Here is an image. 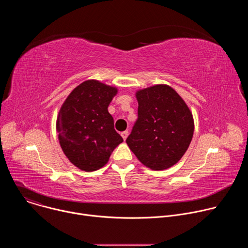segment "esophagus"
<instances>
[{
	"instance_id": "34e87169",
	"label": "esophagus",
	"mask_w": 248,
	"mask_h": 248,
	"mask_svg": "<svg viewBox=\"0 0 248 248\" xmlns=\"http://www.w3.org/2000/svg\"><path fill=\"white\" fill-rule=\"evenodd\" d=\"M121 135H122V137L124 138V140H125V139H126V137H127V135H128V131H127V130L123 131V132L121 133Z\"/></svg>"
}]
</instances>
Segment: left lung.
<instances>
[{"label": "left lung", "mask_w": 248, "mask_h": 248, "mask_svg": "<svg viewBox=\"0 0 248 248\" xmlns=\"http://www.w3.org/2000/svg\"><path fill=\"white\" fill-rule=\"evenodd\" d=\"M137 120L126 138L137 159L154 170L168 169L186 152L194 131L192 114L182 97L168 85L136 93Z\"/></svg>", "instance_id": "8db88e82"}]
</instances>
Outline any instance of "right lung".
Returning <instances> with one entry per match:
<instances>
[{"mask_svg":"<svg viewBox=\"0 0 248 248\" xmlns=\"http://www.w3.org/2000/svg\"><path fill=\"white\" fill-rule=\"evenodd\" d=\"M118 90L97 80L79 84L68 95L57 119L61 147L85 171L102 168L124 139L114 128L108 107Z\"/></svg>","mask_w":248,"mask_h":248,"instance_id":"right-lung-1","label":"right lung"}]
</instances>
